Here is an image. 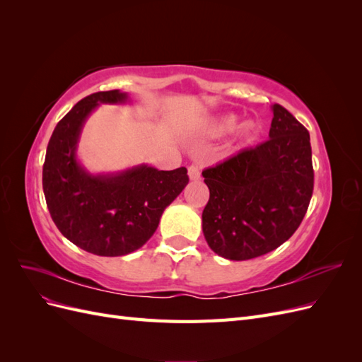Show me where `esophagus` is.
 <instances>
[{
    "label": "esophagus",
    "mask_w": 362,
    "mask_h": 362,
    "mask_svg": "<svg viewBox=\"0 0 362 362\" xmlns=\"http://www.w3.org/2000/svg\"><path fill=\"white\" fill-rule=\"evenodd\" d=\"M189 177H190L192 181L201 180V169H199L198 164H194V163L190 164V166H189Z\"/></svg>",
    "instance_id": "obj_1"
}]
</instances>
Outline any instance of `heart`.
<instances>
[{"label": "heart", "instance_id": "obj_1", "mask_svg": "<svg viewBox=\"0 0 362 362\" xmlns=\"http://www.w3.org/2000/svg\"><path fill=\"white\" fill-rule=\"evenodd\" d=\"M237 127V117L234 115H228L222 119H218L216 125H214V134L217 136H226L229 133H233ZM257 134V125L252 122V120H247V122H243L238 127V136L245 139L246 141H250Z\"/></svg>", "mask_w": 362, "mask_h": 362}]
</instances>
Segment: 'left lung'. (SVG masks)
Returning <instances> with one entry per match:
<instances>
[{
	"instance_id": "left-lung-1",
	"label": "left lung",
	"mask_w": 362,
	"mask_h": 362,
	"mask_svg": "<svg viewBox=\"0 0 362 362\" xmlns=\"http://www.w3.org/2000/svg\"><path fill=\"white\" fill-rule=\"evenodd\" d=\"M269 140L202 172L210 199L202 211L208 246L226 259L279 247L303 221L314 189L310 133L279 104Z\"/></svg>"
}]
</instances>
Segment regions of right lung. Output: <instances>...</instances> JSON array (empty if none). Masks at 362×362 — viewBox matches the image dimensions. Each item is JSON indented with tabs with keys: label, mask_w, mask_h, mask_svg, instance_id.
<instances>
[{
	"label": "right lung",
	"mask_w": 362,
	"mask_h": 362,
	"mask_svg": "<svg viewBox=\"0 0 362 362\" xmlns=\"http://www.w3.org/2000/svg\"><path fill=\"white\" fill-rule=\"evenodd\" d=\"M128 101L119 90L83 98L64 116L47 148L42 185L59 231L100 257H120L144 246L160 217L189 182L185 168L158 170L140 164L119 173L92 175L76 160L81 128L95 108Z\"/></svg>",
	"instance_id": "obj_1"
}]
</instances>
